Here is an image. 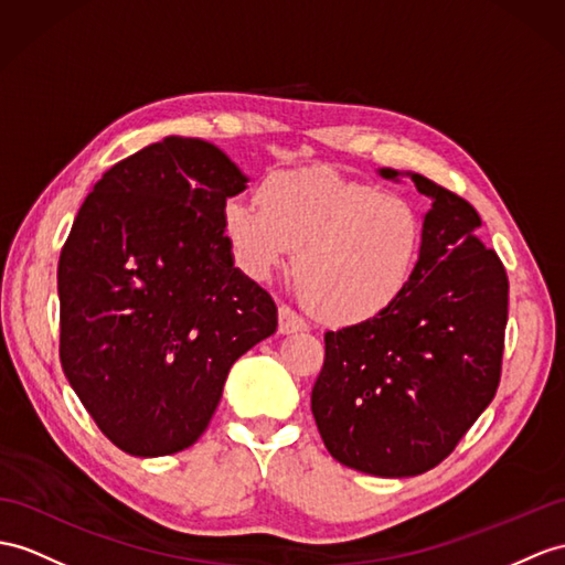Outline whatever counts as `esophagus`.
<instances>
[{
  "label": "esophagus",
  "instance_id": "esophagus-1",
  "mask_svg": "<svg viewBox=\"0 0 565 565\" xmlns=\"http://www.w3.org/2000/svg\"><path fill=\"white\" fill-rule=\"evenodd\" d=\"M278 330L282 335H290V333H301V330H307V321L301 319V316L297 311H292L287 305H282L278 309Z\"/></svg>",
  "mask_w": 565,
  "mask_h": 565
}]
</instances>
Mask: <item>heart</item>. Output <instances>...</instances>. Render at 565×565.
Instances as JSON below:
<instances>
[{"label":"heart","instance_id":"b5f03b06","mask_svg":"<svg viewBox=\"0 0 565 565\" xmlns=\"http://www.w3.org/2000/svg\"><path fill=\"white\" fill-rule=\"evenodd\" d=\"M223 227L237 266L268 280L297 254L311 309L333 323H364L403 297L422 252L415 205L328 170L266 177L258 201L230 196Z\"/></svg>","mask_w":565,"mask_h":565}]
</instances>
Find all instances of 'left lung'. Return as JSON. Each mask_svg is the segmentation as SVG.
Segmentation results:
<instances>
[{
    "instance_id": "8db88e82",
    "label": "left lung",
    "mask_w": 565,
    "mask_h": 565,
    "mask_svg": "<svg viewBox=\"0 0 565 565\" xmlns=\"http://www.w3.org/2000/svg\"><path fill=\"white\" fill-rule=\"evenodd\" d=\"M407 177L431 199L417 268L376 319L328 330L311 391L330 456L374 477H415L450 456L497 395L508 323V275L477 237L479 213L431 179Z\"/></svg>"
}]
</instances>
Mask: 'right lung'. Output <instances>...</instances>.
Returning <instances> with one entry per match:
<instances>
[{"instance_id":"add662e5","label":"right lung","mask_w":565,"mask_h":565,"mask_svg":"<svg viewBox=\"0 0 565 565\" xmlns=\"http://www.w3.org/2000/svg\"><path fill=\"white\" fill-rule=\"evenodd\" d=\"M217 146L168 136L93 186L60 256V360L98 429L129 456L199 441L244 352L278 328L235 268L223 203L246 189Z\"/></svg>"}]
</instances>
